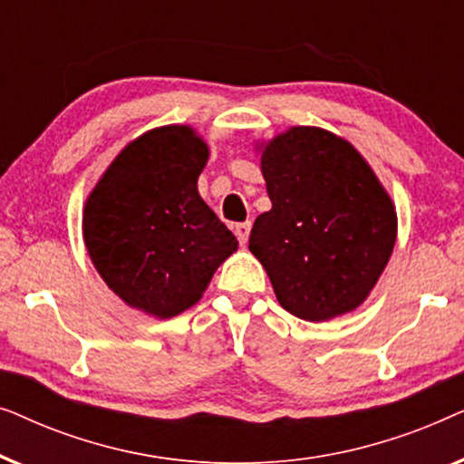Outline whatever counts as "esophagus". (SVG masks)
<instances>
[{
	"mask_svg": "<svg viewBox=\"0 0 464 464\" xmlns=\"http://www.w3.org/2000/svg\"><path fill=\"white\" fill-rule=\"evenodd\" d=\"M234 234H237V237H238V243L245 246L246 240H249V234H251V224H249V221L234 226Z\"/></svg>",
	"mask_w": 464,
	"mask_h": 464,
	"instance_id": "1",
	"label": "esophagus"
}]
</instances>
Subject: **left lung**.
Instances as JSON below:
<instances>
[{"mask_svg":"<svg viewBox=\"0 0 464 464\" xmlns=\"http://www.w3.org/2000/svg\"><path fill=\"white\" fill-rule=\"evenodd\" d=\"M256 151L272 208L253 224L249 251L278 304L310 323L353 313L395 246L391 194L353 143L319 126H291Z\"/></svg>","mask_w":464,"mask_h":464,"instance_id":"left-lung-1","label":"left lung"}]
</instances>
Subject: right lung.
<instances>
[{
	"instance_id": "1",
	"label": "right lung",
	"mask_w": 464,
	"mask_h": 464,
	"mask_svg": "<svg viewBox=\"0 0 464 464\" xmlns=\"http://www.w3.org/2000/svg\"><path fill=\"white\" fill-rule=\"evenodd\" d=\"M208 145L188 124L151 129L113 158L82 213L91 262L126 306L192 308L238 240L198 194Z\"/></svg>"
}]
</instances>
